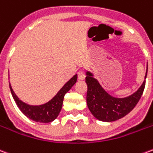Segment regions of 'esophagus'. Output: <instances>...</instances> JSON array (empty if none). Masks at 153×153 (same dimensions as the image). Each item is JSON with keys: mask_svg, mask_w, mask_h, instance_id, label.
<instances>
[{"mask_svg": "<svg viewBox=\"0 0 153 153\" xmlns=\"http://www.w3.org/2000/svg\"><path fill=\"white\" fill-rule=\"evenodd\" d=\"M78 79L80 80H83L85 79V74H84V72L83 71H79L78 72Z\"/></svg>", "mask_w": 153, "mask_h": 153, "instance_id": "esophagus-1", "label": "esophagus"}]
</instances>
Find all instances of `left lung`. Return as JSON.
Wrapping results in <instances>:
<instances>
[{"instance_id": "left-lung-1", "label": "left lung", "mask_w": 153, "mask_h": 153, "mask_svg": "<svg viewBox=\"0 0 153 153\" xmlns=\"http://www.w3.org/2000/svg\"><path fill=\"white\" fill-rule=\"evenodd\" d=\"M148 74V65L145 79ZM86 83L88 85L87 104L93 116L99 120L111 122L123 118L137 105L143 95L146 80L140 88L132 95L124 98H118L110 95L103 89L98 81L89 71L86 72Z\"/></svg>"}]
</instances>
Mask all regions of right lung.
<instances>
[{
    "instance_id": "obj_1",
    "label": "right lung",
    "mask_w": 153,
    "mask_h": 153,
    "mask_svg": "<svg viewBox=\"0 0 153 153\" xmlns=\"http://www.w3.org/2000/svg\"><path fill=\"white\" fill-rule=\"evenodd\" d=\"M77 78L78 76L77 74H75L60 88V91L56 93V95L52 99H51L48 102L39 106L28 105L27 103L22 102L21 100H19V98L16 96L15 92L12 89L10 83V88L13 98L19 110L24 113V115L36 122L49 123L53 121L58 116L59 113L60 112V110L62 108L64 97L65 93L69 92V90H70V88L74 85V83H76Z\"/></svg>"
}]
</instances>
